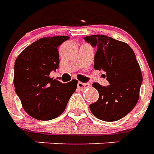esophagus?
<instances>
[{"mask_svg": "<svg viewBox=\"0 0 154 154\" xmlns=\"http://www.w3.org/2000/svg\"><path fill=\"white\" fill-rule=\"evenodd\" d=\"M91 85L89 83H83V82H78L77 83V87L79 89H85L87 87H89Z\"/></svg>", "mask_w": 154, "mask_h": 154, "instance_id": "1", "label": "esophagus"}]
</instances>
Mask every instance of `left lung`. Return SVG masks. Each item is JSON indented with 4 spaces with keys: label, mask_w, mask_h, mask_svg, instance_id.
Returning a JSON list of instances; mask_svg holds the SVG:
<instances>
[{
    "label": "left lung",
    "mask_w": 154,
    "mask_h": 154,
    "mask_svg": "<svg viewBox=\"0 0 154 154\" xmlns=\"http://www.w3.org/2000/svg\"><path fill=\"white\" fill-rule=\"evenodd\" d=\"M84 38L97 47L94 68L106 72L110 83L107 87L92 84L99 92V99L91 104V111L104 121L120 119L139 100L143 77L135 54L129 44L106 35H91Z\"/></svg>",
    "instance_id": "1"
}]
</instances>
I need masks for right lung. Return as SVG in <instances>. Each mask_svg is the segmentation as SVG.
Returning <instances> with one entry per match:
<instances>
[{"mask_svg":"<svg viewBox=\"0 0 154 154\" xmlns=\"http://www.w3.org/2000/svg\"><path fill=\"white\" fill-rule=\"evenodd\" d=\"M68 36L44 37L22 51L15 62L14 86L22 107L29 116L39 120L59 116L77 87L73 79L62 83L49 77L59 64L57 48Z\"/></svg>","mask_w":154,"mask_h":154,"instance_id":"obj_1","label":"right lung"}]
</instances>
